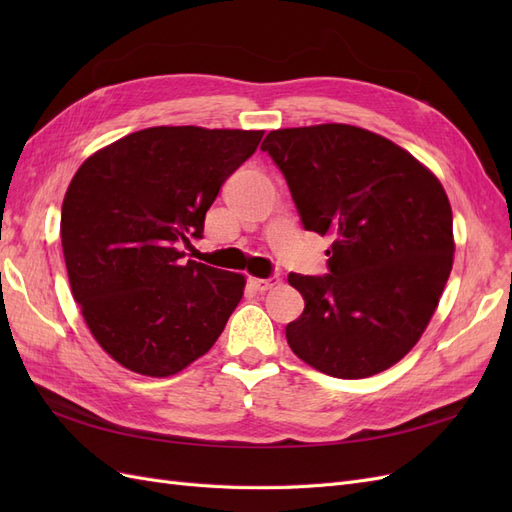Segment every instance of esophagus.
<instances>
[{"label":"esophagus","mask_w":512,"mask_h":512,"mask_svg":"<svg viewBox=\"0 0 512 512\" xmlns=\"http://www.w3.org/2000/svg\"><path fill=\"white\" fill-rule=\"evenodd\" d=\"M250 286L254 288V290H258V292H265V290H271V288H275V286H280L282 284V277L280 275H271V277H267V280H260V277H250Z\"/></svg>","instance_id":"esophagus-1"}]
</instances>
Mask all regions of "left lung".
I'll return each instance as SVG.
<instances>
[{"instance_id": "left-lung-1", "label": "left lung", "mask_w": 512, "mask_h": 512, "mask_svg": "<svg viewBox=\"0 0 512 512\" xmlns=\"http://www.w3.org/2000/svg\"><path fill=\"white\" fill-rule=\"evenodd\" d=\"M260 149L282 170L303 228L333 237L327 275H288L305 301L288 346L333 378L389 369L421 339L453 269L442 183L389 138L348 123L273 130Z\"/></svg>"}]
</instances>
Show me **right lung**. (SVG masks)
<instances>
[{
	"label": "right lung",
	"mask_w": 512,
	"mask_h": 512,
	"mask_svg": "<svg viewBox=\"0 0 512 512\" xmlns=\"http://www.w3.org/2000/svg\"><path fill=\"white\" fill-rule=\"evenodd\" d=\"M262 130L158 126L87 158L61 205V247L91 335L136 374L166 378L211 350L245 277L183 260Z\"/></svg>",
	"instance_id": "right-lung-1"
}]
</instances>
